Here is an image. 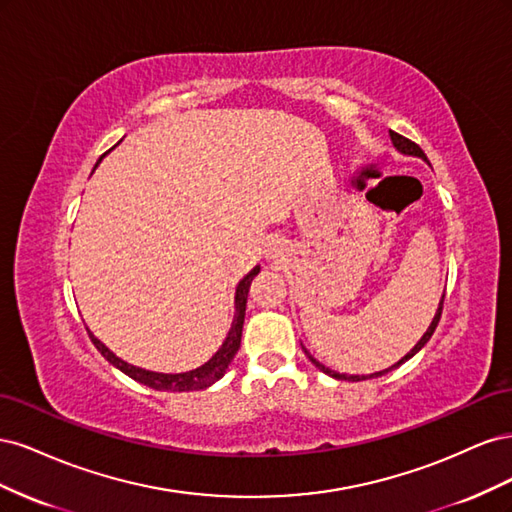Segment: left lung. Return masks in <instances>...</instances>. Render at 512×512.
<instances>
[{"label":"left lung","mask_w":512,"mask_h":512,"mask_svg":"<svg viewBox=\"0 0 512 512\" xmlns=\"http://www.w3.org/2000/svg\"><path fill=\"white\" fill-rule=\"evenodd\" d=\"M391 141H393V145L397 147V151H401V153H406V156H416V158H423L425 162H427V156H425V153H423V149L421 147H418L416 143H412L410 141V138H406V136H401V134H397V132H393L391 130ZM442 305H444V297H442V301H440V307H438V312H436V316H433V320H431V324H429V329L425 331V335L421 337V339H418V344L404 356V359H401V361H397L395 365H391L389 369H384V371H376V374H369V376H348V374H339V371H333V369H329V367H324L322 363H318L316 359H314V356L312 354H309L305 348V354H307V359L309 361H312L320 371H324V374H329V376H333V378H337V380H350V382H359V380H367V378H378V376H384L386 374V371H391L393 367H399L401 363H406L408 359H412V356L418 352V350H421L427 342H429V339H431V335H433V331H436V327H438V322H440V316H442Z\"/></svg>","instance_id":"left-lung-1"}]
</instances>
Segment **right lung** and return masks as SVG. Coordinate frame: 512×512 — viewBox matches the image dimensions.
<instances>
[{
  "label": "right lung",
  "mask_w": 512,
  "mask_h": 512,
  "mask_svg": "<svg viewBox=\"0 0 512 512\" xmlns=\"http://www.w3.org/2000/svg\"><path fill=\"white\" fill-rule=\"evenodd\" d=\"M258 271H260V267H254L250 273L243 277V280L237 286V294H235V320H232V324H230V331H228L226 342L222 344V348L218 352L211 356V359L205 365H200V367H196L192 371H183V374H158V371H149V369L136 367V365H130V363H126L123 359H119V356H115L111 350H108L100 342V339L94 333L89 331L91 342H94V346L100 350V354L104 356L108 363H113L117 369L123 371V374L130 376L136 382L145 384V386H151V389H156V391H179V393L181 391L207 389V386H211L213 382H218L226 374L230 361L235 359V354H237V350L241 346L247 292H250V284H252L254 277L258 275Z\"/></svg>",
  "instance_id": "add662e5"
}]
</instances>
